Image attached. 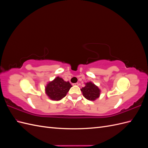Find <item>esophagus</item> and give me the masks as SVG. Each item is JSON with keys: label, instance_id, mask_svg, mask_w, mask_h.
<instances>
[{"label": "esophagus", "instance_id": "obj_1", "mask_svg": "<svg viewBox=\"0 0 148 148\" xmlns=\"http://www.w3.org/2000/svg\"><path fill=\"white\" fill-rule=\"evenodd\" d=\"M73 86H78V85H79V83H76L73 84Z\"/></svg>", "mask_w": 148, "mask_h": 148}]
</instances>
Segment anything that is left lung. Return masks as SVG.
<instances>
[{"label":"left lung","instance_id":"left-lung-1","mask_svg":"<svg viewBox=\"0 0 148 148\" xmlns=\"http://www.w3.org/2000/svg\"><path fill=\"white\" fill-rule=\"evenodd\" d=\"M83 96L89 101H95L99 97L100 89L91 82L86 83V86L81 89Z\"/></svg>","mask_w":148,"mask_h":148}]
</instances>
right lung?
Returning <instances> with one entry per match:
<instances>
[{
    "label": "right lung",
    "mask_w": 148,
    "mask_h": 148,
    "mask_svg": "<svg viewBox=\"0 0 148 148\" xmlns=\"http://www.w3.org/2000/svg\"><path fill=\"white\" fill-rule=\"evenodd\" d=\"M71 86L69 82H65L63 79L58 77L48 83L46 88V92L52 100L59 101L66 95Z\"/></svg>",
    "instance_id": "1"
}]
</instances>
